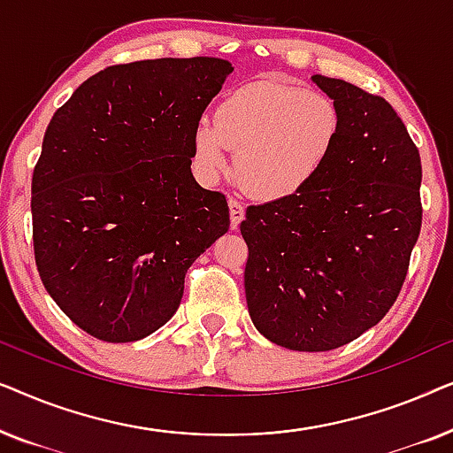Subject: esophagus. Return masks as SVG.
Segmentation results:
<instances>
[{
	"instance_id": "obj_1",
	"label": "esophagus",
	"mask_w": 453,
	"mask_h": 453,
	"mask_svg": "<svg viewBox=\"0 0 453 453\" xmlns=\"http://www.w3.org/2000/svg\"><path fill=\"white\" fill-rule=\"evenodd\" d=\"M228 212H231V228H237L245 216V206L239 200H228Z\"/></svg>"
}]
</instances>
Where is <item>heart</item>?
<instances>
[{
  "instance_id": "obj_1",
  "label": "heart",
  "mask_w": 453,
  "mask_h": 453,
  "mask_svg": "<svg viewBox=\"0 0 453 453\" xmlns=\"http://www.w3.org/2000/svg\"><path fill=\"white\" fill-rule=\"evenodd\" d=\"M340 109L330 96L274 80L239 86L222 98L214 121L191 135L194 169L206 185L233 169L259 200H287L309 188L340 135Z\"/></svg>"
}]
</instances>
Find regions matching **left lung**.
<instances>
[{
  "label": "left lung",
  "instance_id": "obj_1",
  "mask_svg": "<svg viewBox=\"0 0 453 453\" xmlns=\"http://www.w3.org/2000/svg\"><path fill=\"white\" fill-rule=\"evenodd\" d=\"M340 109L318 179L287 200L247 208L245 296L278 346L324 352L380 324L406 278L423 220L420 157L386 98L315 73Z\"/></svg>",
  "mask_w": 453,
  "mask_h": 453
}]
</instances>
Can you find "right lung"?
Returning <instances> with one entry per match:
<instances>
[{
    "mask_svg": "<svg viewBox=\"0 0 453 453\" xmlns=\"http://www.w3.org/2000/svg\"><path fill=\"white\" fill-rule=\"evenodd\" d=\"M226 59H146L80 84L33 173L35 259L86 334L135 342L179 309L188 268L228 231V203L191 173V135Z\"/></svg>",
    "mask_w": 453,
    "mask_h": 453,
    "instance_id": "obj_1",
    "label": "right lung"
}]
</instances>
